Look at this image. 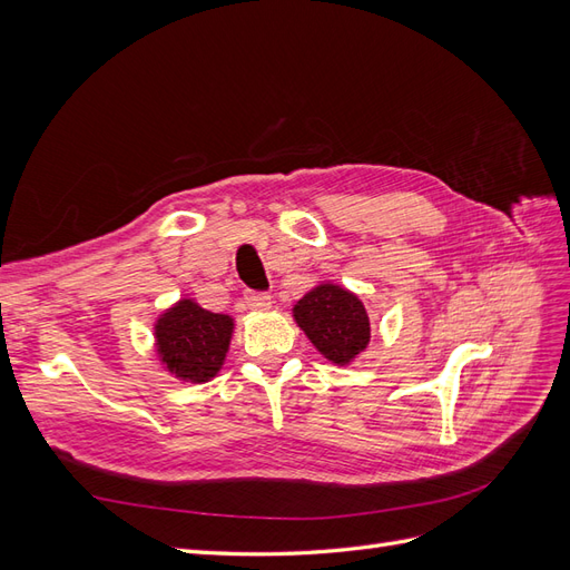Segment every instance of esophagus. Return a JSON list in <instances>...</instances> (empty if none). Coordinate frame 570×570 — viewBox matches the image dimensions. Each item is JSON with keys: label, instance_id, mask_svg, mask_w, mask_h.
<instances>
[{"label": "esophagus", "instance_id": "1", "mask_svg": "<svg viewBox=\"0 0 570 570\" xmlns=\"http://www.w3.org/2000/svg\"><path fill=\"white\" fill-rule=\"evenodd\" d=\"M245 302L252 312H266V308H271V304H273L271 295H266V292H247Z\"/></svg>", "mask_w": 570, "mask_h": 570}]
</instances>
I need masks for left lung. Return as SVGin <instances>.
Masks as SVG:
<instances>
[{"mask_svg": "<svg viewBox=\"0 0 570 570\" xmlns=\"http://www.w3.org/2000/svg\"><path fill=\"white\" fill-rule=\"evenodd\" d=\"M297 325L314 347L337 366H347L371 340V323L356 295L333 283H323L292 308Z\"/></svg>", "mask_w": 570, "mask_h": 570, "instance_id": "obj_1", "label": "left lung"}]
</instances>
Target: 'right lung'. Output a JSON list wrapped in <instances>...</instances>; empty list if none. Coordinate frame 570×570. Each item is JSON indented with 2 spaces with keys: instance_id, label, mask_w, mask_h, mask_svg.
<instances>
[{
  "instance_id": "1",
  "label": "right lung",
  "mask_w": 570,
  "mask_h": 570,
  "mask_svg": "<svg viewBox=\"0 0 570 570\" xmlns=\"http://www.w3.org/2000/svg\"><path fill=\"white\" fill-rule=\"evenodd\" d=\"M164 366L180 381L206 383L226 361L233 318L212 314L193 299H180L154 325Z\"/></svg>"
}]
</instances>
